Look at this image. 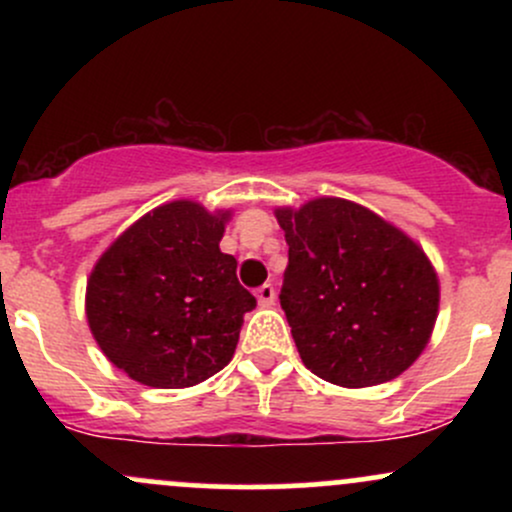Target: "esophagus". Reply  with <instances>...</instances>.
Segmentation results:
<instances>
[{
    "label": "esophagus",
    "mask_w": 512,
    "mask_h": 512,
    "mask_svg": "<svg viewBox=\"0 0 512 512\" xmlns=\"http://www.w3.org/2000/svg\"><path fill=\"white\" fill-rule=\"evenodd\" d=\"M255 296H257V303H260V308H269V305H274V301H276V291L272 284L260 286Z\"/></svg>",
    "instance_id": "34e87169"
}]
</instances>
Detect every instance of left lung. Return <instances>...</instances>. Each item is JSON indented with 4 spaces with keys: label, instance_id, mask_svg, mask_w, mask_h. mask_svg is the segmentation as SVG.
Instances as JSON below:
<instances>
[{
    "label": "left lung",
    "instance_id": "8db88e82",
    "mask_svg": "<svg viewBox=\"0 0 512 512\" xmlns=\"http://www.w3.org/2000/svg\"><path fill=\"white\" fill-rule=\"evenodd\" d=\"M274 216L289 243L279 301L305 368L339 387L402 375L438 317V274L424 248L342 197L276 207Z\"/></svg>",
    "mask_w": 512,
    "mask_h": 512
}]
</instances>
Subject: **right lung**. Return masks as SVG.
I'll use <instances>...</instances> for the list:
<instances>
[{
    "mask_svg": "<svg viewBox=\"0 0 512 512\" xmlns=\"http://www.w3.org/2000/svg\"><path fill=\"white\" fill-rule=\"evenodd\" d=\"M231 209L195 199L151 209L117 236L86 281V320L115 368L161 390L204 383L228 366L257 305L219 243Z\"/></svg>",
    "mask_w": 512,
    "mask_h": 512,
    "instance_id": "add662e5",
    "label": "right lung"
}]
</instances>
